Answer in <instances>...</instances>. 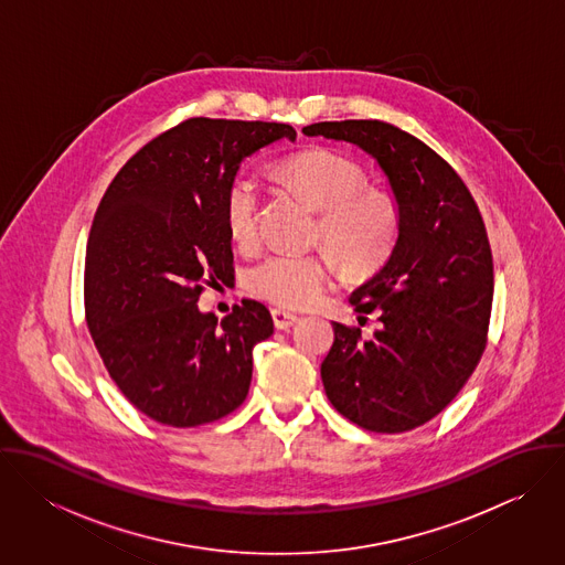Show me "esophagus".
Here are the masks:
<instances>
[{
	"label": "esophagus",
	"mask_w": 565,
	"mask_h": 565,
	"mask_svg": "<svg viewBox=\"0 0 565 565\" xmlns=\"http://www.w3.org/2000/svg\"><path fill=\"white\" fill-rule=\"evenodd\" d=\"M271 320H274L276 328L285 330V328H291L294 323H298V316H294V313H289L285 309H271Z\"/></svg>",
	"instance_id": "1"
}]
</instances>
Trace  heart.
<instances>
[{"mask_svg":"<svg viewBox=\"0 0 565 565\" xmlns=\"http://www.w3.org/2000/svg\"><path fill=\"white\" fill-rule=\"evenodd\" d=\"M276 175L309 202L318 215L316 239L326 243L352 276L379 269L394 252L403 211L390 189L367 186L361 164L330 150H305L276 167ZM260 186L239 173L226 189V228L242 249L258 245ZM334 274V258L318 249L309 254L276 252L247 271V289L274 305L305 309L322 298Z\"/></svg>","mask_w":565,"mask_h":565,"instance_id":"1","label":"heart"}]
</instances>
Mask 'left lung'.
<instances>
[{"mask_svg": "<svg viewBox=\"0 0 565 565\" xmlns=\"http://www.w3.org/2000/svg\"><path fill=\"white\" fill-rule=\"evenodd\" d=\"M307 137L354 143L374 157L401 202V237L350 305L376 313L372 339L332 322L322 363L330 404L374 433H404L441 413L477 370L493 300L481 211L461 175L417 137L379 119L320 121Z\"/></svg>", "mask_w": 565, "mask_h": 565, "instance_id": "obj_1", "label": "left lung"}]
</instances>
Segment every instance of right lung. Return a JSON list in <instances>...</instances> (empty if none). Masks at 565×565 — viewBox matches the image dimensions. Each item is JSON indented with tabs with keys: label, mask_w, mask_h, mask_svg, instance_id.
Returning a JSON list of instances; mask_svg holds the SVG:
<instances>
[{
	"label": "right lung",
	"mask_w": 565,
	"mask_h": 565,
	"mask_svg": "<svg viewBox=\"0 0 565 565\" xmlns=\"http://www.w3.org/2000/svg\"><path fill=\"white\" fill-rule=\"evenodd\" d=\"M296 139L289 124L193 117L146 143L108 184L86 245L84 313L128 403L191 428L242 406L252 350L274 332L242 300L217 322L200 313L204 285L235 276L224 195L243 159Z\"/></svg>",
	"instance_id": "1"
}]
</instances>
